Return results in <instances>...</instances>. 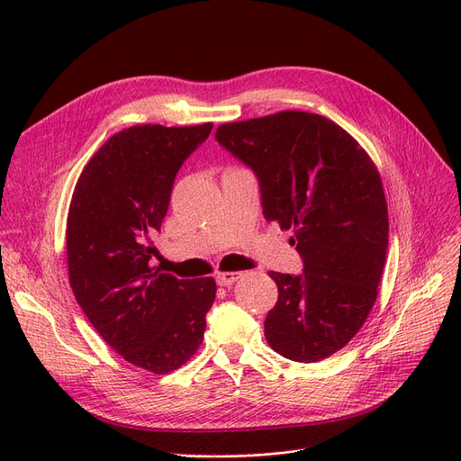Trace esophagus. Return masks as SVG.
Wrapping results in <instances>:
<instances>
[{
	"mask_svg": "<svg viewBox=\"0 0 461 461\" xmlns=\"http://www.w3.org/2000/svg\"><path fill=\"white\" fill-rule=\"evenodd\" d=\"M240 278L239 273H218L216 275V284L218 285H231L233 282H237Z\"/></svg>",
	"mask_w": 461,
	"mask_h": 461,
	"instance_id": "1",
	"label": "esophagus"
}]
</instances>
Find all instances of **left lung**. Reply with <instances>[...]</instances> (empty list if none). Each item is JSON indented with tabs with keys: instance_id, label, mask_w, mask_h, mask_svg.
Returning a JSON list of instances; mask_svg holds the SVG:
<instances>
[{
	"instance_id": "1",
	"label": "left lung",
	"mask_w": 461,
	"mask_h": 461,
	"mask_svg": "<svg viewBox=\"0 0 461 461\" xmlns=\"http://www.w3.org/2000/svg\"><path fill=\"white\" fill-rule=\"evenodd\" d=\"M218 143L254 169L263 214L294 228L303 275L269 276L278 301L265 338L282 357L316 362L342 349L377 299L389 211L377 167L334 121L278 112L216 129Z\"/></svg>"
}]
</instances>
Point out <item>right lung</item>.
Masks as SVG:
<instances>
[{
	"label": "right lung",
	"mask_w": 461,
	"mask_h": 461,
	"mask_svg": "<svg viewBox=\"0 0 461 461\" xmlns=\"http://www.w3.org/2000/svg\"><path fill=\"white\" fill-rule=\"evenodd\" d=\"M211 129H123L91 157L68 205L67 263L77 303L113 351L160 375L196 353L216 295L211 276L179 280L151 265V237L176 176Z\"/></svg>",
	"instance_id": "add662e5"
}]
</instances>
